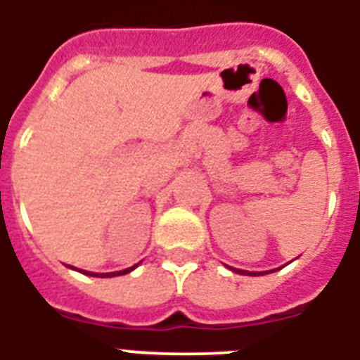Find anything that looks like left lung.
<instances>
[{"label": "left lung", "mask_w": 360, "mask_h": 360, "mask_svg": "<svg viewBox=\"0 0 360 360\" xmlns=\"http://www.w3.org/2000/svg\"><path fill=\"white\" fill-rule=\"evenodd\" d=\"M233 271H236V274H244V276H261V274H266V271H246V270H235V268H231Z\"/></svg>", "instance_id": "left-lung-1"}]
</instances>
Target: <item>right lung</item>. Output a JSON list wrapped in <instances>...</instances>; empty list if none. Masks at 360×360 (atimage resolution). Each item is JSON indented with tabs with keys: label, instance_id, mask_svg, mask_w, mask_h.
<instances>
[{
	"label": "right lung",
	"instance_id": "right-lung-1",
	"mask_svg": "<svg viewBox=\"0 0 360 360\" xmlns=\"http://www.w3.org/2000/svg\"><path fill=\"white\" fill-rule=\"evenodd\" d=\"M139 264H140V262H139ZM139 264L131 266V268H127V270L110 271V274H92V271H84V270H83V274H86V276H92V277H116V276H124V274H129V271H133ZM72 268H74V266H72Z\"/></svg>",
	"mask_w": 360,
	"mask_h": 360
}]
</instances>
